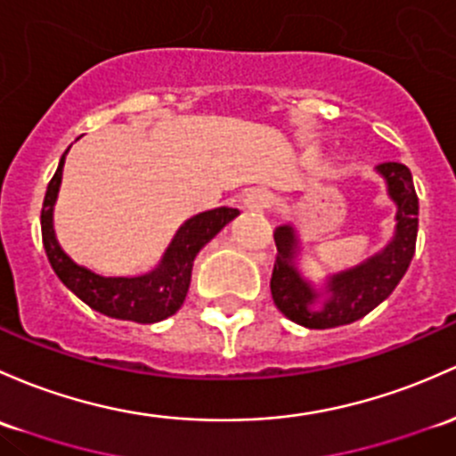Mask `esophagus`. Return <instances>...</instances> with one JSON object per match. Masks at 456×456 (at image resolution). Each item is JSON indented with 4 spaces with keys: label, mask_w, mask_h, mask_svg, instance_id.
<instances>
[{
    "label": "esophagus",
    "mask_w": 456,
    "mask_h": 456,
    "mask_svg": "<svg viewBox=\"0 0 456 456\" xmlns=\"http://www.w3.org/2000/svg\"><path fill=\"white\" fill-rule=\"evenodd\" d=\"M271 203H273V196L268 194L266 190L253 188L244 194V208L253 209V212H265V209L271 208Z\"/></svg>",
    "instance_id": "34e87169"
}]
</instances>
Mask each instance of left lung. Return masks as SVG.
Returning <instances> with one entry per match:
<instances>
[{
  "instance_id": "obj_1",
  "label": "left lung",
  "mask_w": 456,
  "mask_h": 456,
  "mask_svg": "<svg viewBox=\"0 0 456 456\" xmlns=\"http://www.w3.org/2000/svg\"><path fill=\"white\" fill-rule=\"evenodd\" d=\"M378 172L389 183L391 199L397 203L395 238L389 247L365 265L334 275L328 284V299L323 308L314 310L316 295L308 281L301 280L292 260H295L297 240L289 224L275 232L277 257L273 266L271 292L280 313L295 323L310 330H328L338 325L354 323L380 305L395 290L415 253L418 240V194H415L413 176L404 164L385 161Z\"/></svg>"
}]
</instances>
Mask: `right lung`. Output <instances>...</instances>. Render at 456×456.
Segmentation results:
<instances>
[{"mask_svg":"<svg viewBox=\"0 0 456 456\" xmlns=\"http://www.w3.org/2000/svg\"><path fill=\"white\" fill-rule=\"evenodd\" d=\"M67 155V151H65ZM65 155L56 167L54 176L47 183L45 199L41 208V236L47 260L59 275V280L83 299L89 308L111 316V319L135 321V323H157L175 314L183 304L190 289L191 265L200 248L205 247L229 220L236 218L238 209L218 208L212 212L196 214L176 232L175 240L167 247L164 260L152 273L142 277H102L89 268L78 266L65 256L59 247L52 227V208L59 194L63 176Z\"/></svg>","mask_w":456,"mask_h":456,"instance_id":"add662e5","label":"right lung"}]
</instances>
